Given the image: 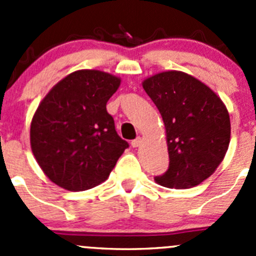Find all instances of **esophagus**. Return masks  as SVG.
<instances>
[{
    "label": "esophagus",
    "instance_id": "34e87169",
    "mask_svg": "<svg viewBox=\"0 0 256 256\" xmlns=\"http://www.w3.org/2000/svg\"><path fill=\"white\" fill-rule=\"evenodd\" d=\"M141 142H142V138H135V140L131 141V146H132V147H138L141 144Z\"/></svg>",
    "mask_w": 256,
    "mask_h": 256
}]
</instances>
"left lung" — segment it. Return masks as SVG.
Wrapping results in <instances>:
<instances>
[{
	"label": "left lung",
	"instance_id": "left-lung-1",
	"mask_svg": "<svg viewBox=\"0 0 256 256\" xmlns=\"http://www.w3.org/2000/svg\"><path fill=\"white\" fill-rule=\"evenodd\" d=\"M166 128L168 170L154 178L168 188H190L213 174L230 141V118L220 98L183 72L170 70L144 80Z\"/></svg>",
	"mask_w": 256,
	"mask_h": 256
}]
</instances>
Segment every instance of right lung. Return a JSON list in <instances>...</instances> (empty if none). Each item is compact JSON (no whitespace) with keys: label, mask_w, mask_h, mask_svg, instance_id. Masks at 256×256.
Wrapping results in <instances>:
<instances>
[{"label":"right lung","mask_w":256,"mask_h":256,"mask_svg":"<svg viewBox=\"0 0 256 256\" xmlns=\"http://www.w3.org/2000/svg\"><path fill=\"white\" fill-rule=\"evenodd\" d=\"M118 76L82 69L40 102L30 122V147L46 176L64 190L94 188L109 177L128 144L118 135L106 102Z\"/></svg>","instance_id":"obj_1"}]
</instances>
